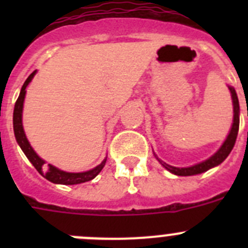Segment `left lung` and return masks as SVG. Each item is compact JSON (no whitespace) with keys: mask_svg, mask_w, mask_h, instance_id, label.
Here are the masks:
<instances>
[{"mask_svg":"<svg viewBox=\"0 0 248 248\" xmlns=\"http://www.w3.org/2000/svg\"><path fill=\"white\" fill-rule=\"evenodd\" d=\"M230 93H231V98H232V105H233V120H232V125H231V130H230L229 135L225 139V141L222 143V145L218 148V150L215 153L214 155L209 157V159L203 160L201 163L195 164L192 166H187V168H176V166H171L169 165V164L164 163L163 160H160L159 157L155 155V157L157 159L161 165L170 171L171 174L177 175V176H192V175H199L202 174V172L207 171L210 169L215 168V166L220 165L222 163L223 160L226 159L229 156V154L231 153L232 148L235 145L236 143V138H237V133H238V126H240V104H238V98L237 94H236V91L233 87L229 85Z\"/></svg>","mask_w":248,"mask_h":248,"instance_id":"1","label":"left lung"}]
</instances>
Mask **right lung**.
I'll list each match as a JSON object with an SVG mask.
<instances>
[{
  "mask_svg": "<svg viewBox=\"0 0 248 248\" xmlns=\"http://www.w3.org/2000/svg\"><path fill=\"white\" fill-rule=\"evenodd\" d=\"M36 73L37 71H34L33 73L31 74L27 79H26V82L23 83L21 92H19L18 99H17L16 104H15V110H13V131H15V137H16V140L17 143H18L19 148H21L22 151L25 153V155L27 156V159L30 160L31 164L36 168L37 171L42 175L43 177H46L48 181H50V183L61 184V185H77V184L87 183V181L93 180L94 177L97 176V175L102 171V169L104 168L105 163H107V157L103 160L99 165L91 169L88 171L68 172L56 168V166L52 165V164L46 165L45 160H43L42 157H39L38 154L33 150V148L31 146L30 141H28L27 137H26L23 124H22V113H23V103H25L26 88H27V85L31 83V80L33 79V77L36 76Z\"/></svg>",
  "mask_w": 248,
  "mask_h": 248,
  "instance_id": "add662e5",
  "label": "right lung"
}]
</instances>
